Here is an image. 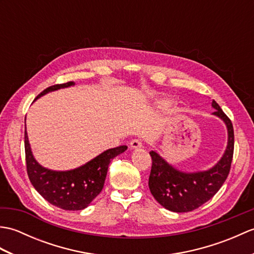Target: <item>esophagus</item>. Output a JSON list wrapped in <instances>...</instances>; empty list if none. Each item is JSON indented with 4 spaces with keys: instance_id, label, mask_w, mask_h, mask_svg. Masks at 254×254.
<instances>
[{
    "instance_id": "1",
    "label": "esophagus",
    "mask_w": 254,
    "mask_h": 254,
    "mask_svg": "<svg viewBox=\"0 0 254 254\" xmlns=\"http://www.w3.org/2000/svg\"><path fill=\"white\" fill-rule=\"evenodd\" d=\"M130 146H131V148H141L142 146H143V143H142V139H139V138H134V139H132L131 141V143H130Z\"/></svg>"
}]
</instances>
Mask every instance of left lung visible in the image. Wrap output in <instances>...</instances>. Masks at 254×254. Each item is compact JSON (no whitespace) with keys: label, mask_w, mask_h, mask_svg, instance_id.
I'll use <instances>...</instances> for the list:
<instances>
[{"label":"left lung","mask_w":254,"mask_h":254,"mask_svg":"<svg viewBox=\"0 0 254 254\" xmlns=\"http://www.w3.org/2000/svg\"><path fill=\"white\" fill-rule=\"evenodd\" d=\"M212 106L215 109L213 115L222 119L228 130L227 148L212 169L186 174L167 164L154 150L149 153L152 157L149 190L156 201L171 212L187 213L198 208L217 193L229 175L234 156V127L216 101L213 100Z\"/></svg>","instance_id":"left-lung-1"}]
</instances>
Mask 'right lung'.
<instances>
[{"instance_id":"right-lung-1","label":"right lung","mask_w":254,"mask_h":254,"mask_svg":"<svg viewBox=\"0 0 254 254\" xmlns=\"http://www.w3.org/2000/svg\"><path fill=\"white\" fill-rule=\"evenodd\" d=\"M74 84V82H67L50 86L41 91L37 98L49 91L68 87ZM127 148V146L122 145L108 149L76 169L53 171L37 163L31 154L28 136L25 131L26 168L31 185L50 204L65 210H79L88 206L104 188L110 161Z\"/></svg>"}]
</instances>
